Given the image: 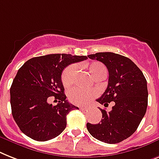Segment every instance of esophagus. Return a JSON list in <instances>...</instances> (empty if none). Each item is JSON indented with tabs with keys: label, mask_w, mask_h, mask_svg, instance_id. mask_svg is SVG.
<instances>
[{
	"label": "esophagus",
	"mask_w": 159,
	"mask_h": 159,
	"mask_svg": "<svg viewBox=\"0 0 159 159\" xmlns=\"http://www.w3.org/2000/svg\"><path fill=\"white\" fill-rule=\"evenodd\" d=\"M80 109L82 111H86L87 110V108H85V107H80Z\"/></svg>",
	"instance_id": "obj_1"
}]
</instances>
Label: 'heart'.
I'll return each instance as SVG.
<instances>
[{
	"label": "heart",
	"instance_id": "obj_1",
	"mask_svg": "<svg viewBox=\"0 0 159 159\" xmlns=\"http://www.w3.org/2000/svg\"><path fill=\"white\" fill-rule=\"evenodd\" d=\"M88 70L95 79H104L107 76V68L100 62H94L88 65ZM77 73V66L72 64L67 67L62 73V82L65 87L70 86L75 80ZM96 96V92L93 90H82L73 88L68 92V99L77 105H86Z\"/></svg>",
	"mask_w": 159,
	"mask_h": 159
}]
</instances>
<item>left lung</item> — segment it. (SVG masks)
<instances>
[{
	"instance_id": "1",
	"label": "left lung",
	"mask_w": 159,
	"mask_h": 159,
	"mask_svg": "<svg viewBox=\"0 0 159 159\" xmlns=\"http://www.w3.org/2000/svg\"><path fill=\"white\" fill-rule=\"evenodd\" d=\"M102 62L109 71V83L101 97L96 100L108 107L110 112L100 109V123L87 122L86 127L93 137L108 144H117L130 137L136 131L146 113L148 105L147 82L134 62L113 52H100L87 55Z\"/></svg>"
}]
</instances>
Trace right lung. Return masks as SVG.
I'll return each mask as SVG.
<instances>
[{
    "label": "right lung",
    "mask_w": 159,
    "mask_h": 159,
    "mask_svg": "<svg viewBox=\"0 0 159 159\" xmlns=\"http://www.w3.org/2000/svg\"><path fill=\"white\" fill-rule=\"evenodd\" d=\"M86 56L52 54L30 59L19 68L10 87V104L16 124L24 134L37 141H46L63 132L67 115L78 108L66 100L61 81L68 65ZM55 96L56 106L48 103Z\"/></svg>",
    "instance_id": "right-lung-1"
}]
</instances>
